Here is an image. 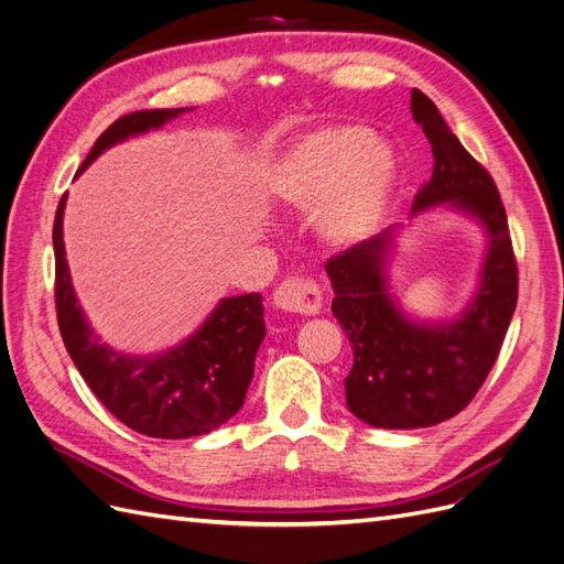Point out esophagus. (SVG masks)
Masks as SVG:
<instances>
[{
	"mask_svg": "<svg viewBox=\"0 0 564 564\" xmlns=\"http://www.w3.org/2000/svg\"><path fill=\"white\" fill-rule=\"evenodd\" d=\"M272 305L284 313L315 315L322 305V292L313 280L289 278L272 292Z\"/></svg>",
	"mask_w": 564,
	"mask_h": 564,
	"instance_id": "34e87169",
	"label": "esophagus"
}]
</instances>
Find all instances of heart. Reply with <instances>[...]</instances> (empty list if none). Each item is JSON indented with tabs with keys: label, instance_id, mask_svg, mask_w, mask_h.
<instances>
[{
	"label": "heart",
	"instance_id": "b5f03b06",
	"mask_svg": "<svg viewBox=\"0 0 564 564\" xmlns=\"http://www.w3.org/2000/svg\"><path fill=\"white\" fill-rule=\"evenodd\" d=\"M400 185V164L373 131L334 124L305 133L280 158L272 191L294 209L327 204L319 230L329 242L348 247L365 240L386 216Z\"/></svg>",
	"mask_w": 564,
	"mask_h": 564
}]
</instances>
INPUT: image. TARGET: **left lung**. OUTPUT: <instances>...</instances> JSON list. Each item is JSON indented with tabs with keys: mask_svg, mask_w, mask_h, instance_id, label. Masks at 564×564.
Here are the masks:
<instances>
[{
	"mask_svg": "<svg viewBox=\"0 0 564 564\" xmlns=\"http://www.w3.org/2000/svg\"><path fill=\"white\" fill-rule=\"evenodd\" d=\"M412 115L435 160L412 218L437 207L466 216L482 228L485 253L468 303L440 319L412 315L392 294L390 265L404 226H390L327 261L332 313L352 346L346 404L360 421L388 431L429 429L456 416L497 362L518 303V268L497 185L419 89Z\"/></svg>",
	"mask_w": 564,
	"mask_h": 564,
	"instance_id": "obj_1",
	"label": "left lung"
}]
</instances>
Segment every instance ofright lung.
Instances as JSON below:
<instances>
[{
    "label": "right lung",
    "mask_w": 564,
    "mask_h": 564,
    "mask_svg": "<svg viewBox=\"0 0 564 564\" xmlns=\"http://www.w3.org/2000/svg\"><path fill=\"white\" fill-rule=\"evenodd\" d=\"M191 110H141L119 117L100 133L79 172L108 148L162 129ZM65 202L67 195H63L54 220L56 311L63 344L82 379L115 419L141 435L185 440L216 431L245 404L256 352L265 336L263 296L220 299L209 317L169 350L150 355L115 350L100 340L77 301L70 268L65 261Z\"/></svg>",
    "instance_id": "obj_1"
}]
</instances>
